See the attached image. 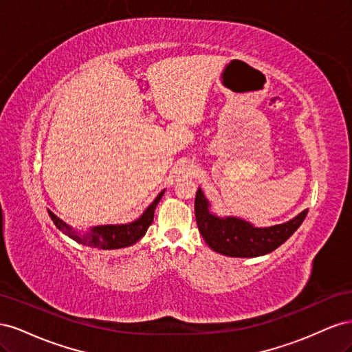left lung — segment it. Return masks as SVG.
Masks as SVG:
<instances>
[{"mask_svg": "<svg viewBox=\"0 0 352 352\" xmlns=\"http://www.w3.org/2000/svg\"><path fill=\"white\" fill-rule=\"evenodd\" d=\"M308 210L292 220L270 228H255L238 217H219L210 211V202L201 188L195 197V219L198 230L208 247L228 257L250 258L269 254L289 239L301 226Z\"/></svg>", "mask_w": 352, "mask_h": 352, "instance_id": "obj_1", "label": "left lung"}]
</instances>
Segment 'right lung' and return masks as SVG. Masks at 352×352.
<instances>
[{"mask_svg": "<svg viewBox=\"0 0 352 352\" xmlns=\"http://www.w3.org/2000/svg\"><path fill=\"white\" fill-rule=\"evenodd\" d=\"M164 190H162L157 195V198L151 202L150 207H148L140 219H136L132 223H126V225H104V226H95L91 228L88 232L80 233L76 232L65 221L58 219L54 212L48 210V214L51 220L54 221V225L61 230L65 235L72 238L82 245H87V247L92 248H101V250H117V248H124L131 247V245L136 243L140 241L151 226L154 220V211L155 207L162 199Z\"/></svg>", "mask_w": 352, "mask_h": 352, "instance_id": "add662e5", "label": "right lung"}]
</instances>
